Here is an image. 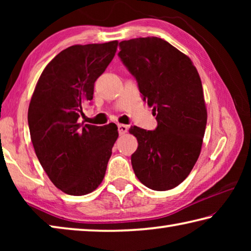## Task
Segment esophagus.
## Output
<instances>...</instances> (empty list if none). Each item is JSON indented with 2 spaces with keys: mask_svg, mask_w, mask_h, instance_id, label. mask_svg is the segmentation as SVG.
<instances>
[{
  "mask_svg": "<svg viewBox=\"0 0 251 251\" xmlns=\"http://www.w3.org/2000/svg\"><path fill=\"white\" fill-rule=\"evenodd\" d=\"M117 127H118V133H120V135H124L127 131V129H128V127L124 124H118Z\"/></svg>",
  "mask_w": 251,
  "mask_h": 251,
  "instance_id": "obj_1",
  "label": "esophagus"
}]
</instances>
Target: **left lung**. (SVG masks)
I'll return each instance as SVG.
<instances>
[{
  "label": "left lung",
  "mask_w": 251,
  "mask_h": 251,
  "mask_svg": "<svg viewBox=\"0 0 251 251\" xmlns=\"http://www.w3.org/2000/svg\"><path fill=\"white\" fill-rule=\"evenodd\" d=\"M118 57L157 121L154 130L130 127L138 142L131 155L135 175L152 190L175 188L196 164L206 129L198 72L188 56L154 36L121 42Z\"/></svg>",
  "instance_id": "obj_1"
}]
</instances>
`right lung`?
<instances>
[{
  "label": "right lung",
  "mask_w": 251,
  "mask_h": 251,
  "mask_svg": "<svg viewBox=\"0 0 251 251\" xmlns=\"http://www.w3.org/2000/svg\"><path fill=\"white\" fill-rule=\"evenodd\" d=\"M118 42L73 45L42 73L29 103V134L42 167L65 194L83 196L103 180L117 126L79 124L94 83L115 56Z\"/></svg>",
  "instance_id": "add662e5"
}]
</instances>
